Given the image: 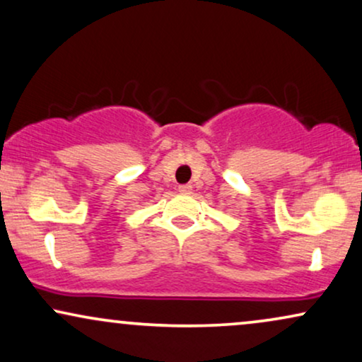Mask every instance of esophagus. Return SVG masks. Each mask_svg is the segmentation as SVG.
I'll use <instances>...</instances> for the list:
<instances>
[{
    "label": "esophagus",
    "instance_id": "obj_1",
    "mask_svg": "<svg viewBox=\"0 0 362 362\" xmlns=\"http://www.w3.org/2000/svg\"><path fill=\"white\" fill-rule=\"evenodd\" d=\"M178 192H182V194H190V192H192V185H190V184L178 185Z\"/></svg>",
    "mask_w": 362,
    "mask_h": 362
}]
</instances>
